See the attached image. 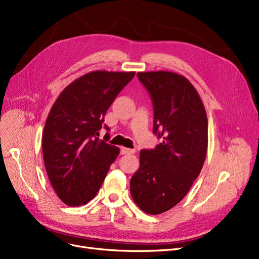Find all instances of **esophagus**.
I'll return each mask as SVG.
<instances>
[{
	"label": "esophagus",
	"mask_w": 259,
	"mask_h": 259,
	"mask_svg": "<svg viewBox=\"0 0 259 259\" xmlns=\"http://www.w3.org/2000/svg\"><path fill=\"white\" fill-rule=\"evenodd\" d=\"M136 149H130V148H126V147H121L120 148V154L121 155H129V154H135Z\"/></svg>",
	"instance_id": "1"
}]
</instances>
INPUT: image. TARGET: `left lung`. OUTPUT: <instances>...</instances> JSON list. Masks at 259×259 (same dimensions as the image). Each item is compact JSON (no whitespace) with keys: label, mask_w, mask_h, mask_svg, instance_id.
<instances>
[{"label":"left lung","mask_w":259,"mask_h":259,"mask_svg":"<svg viewBox=\"0 0 259 259\" xmlns=\"http://www.w3.org/2000/svg\"><path fill=\"white\" fill-rule=\"evenodd\" d=\"M154 107L152 132L162 139L140 152V168L130 180L136 204L148 214L165 212L189 192L204 165L208 119L190 81L175 72H139Z\"/></svg>","instance_id":"1"}]
</instances>
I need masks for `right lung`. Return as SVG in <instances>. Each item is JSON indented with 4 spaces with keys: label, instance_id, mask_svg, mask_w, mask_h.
Wrapping results in <instances>:
<instances>
[{
    "label": "right lung",
    "instance_id": "obj_1",
    "mask_svg": "<svg viewBox=\"0 0 259 259\" xmlns=\"http://www.w3.org/2000/svg\"><path fill=\"white\" fill-rule=\"evenodd\" d=\"M136 72L93 71L61 93L48 115L42 133V155L50 183L68 206L89 203L99 191L119 154L110 145L104 115Z\"/></svg>",
    "mask_w": 259,
    "mask_h": 259
}]
</instances>
